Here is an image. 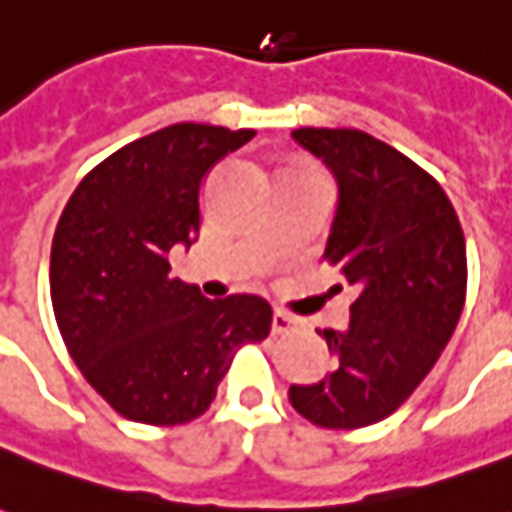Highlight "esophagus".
I'll return each mask as SVG.
<instances>
[{"mask_svg":"<svg viewBox=\"0 0 512 512\" xmlns=\"http://www.w3.org/2000/svg\"><path fill=\"white\" fill-rule=\"evenodd\" d=\"M293 329H296V321L290 318L288 312H282V310L274 312V318H271V332H274V334H290Z\"/></svg>","mask_w":512,"mask_h":512,"instance_id":"obj_1","label":"esophagus"}]
</instances>
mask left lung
Masks as SVG:
<instances>
[{
  "instance_id": "obj_1",
  "label": "left lung",
  "mask_w": 512,
  "mask_h": 512,
  "mask_svg": "<svg viewBox=\"0 0 512 512\" xmlns=\"http://www.w3.org/2000/svg\"><path fill=\"white\" fill-rule=\"evenodd\" d=\"M337 180L323 260L356 288L345 332L323 329L337 367L290 403L312 425L354 430L406 403L450 343L466 301V241L436 178L356 128H296Z\"/></svg>"
}]
</instances>
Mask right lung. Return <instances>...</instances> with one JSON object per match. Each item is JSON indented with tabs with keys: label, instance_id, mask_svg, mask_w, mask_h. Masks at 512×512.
I'll return each mask as SVG.
<instances>
[{
	"label": "right lung",
	"instance_id": "add662e5",
	"mask_svg": "<svg viewBox=\"0 0 512 512\" xmlns=\"http://www.w3.org/2000/svg\"><path fill=\"white\" fill-rule=\"evenodd\" d=\"M252 128L175 123L90 169L51 244V304L68 354L117 414L172 428L208 411L235 348L271 332V304L205 299L169 277V249L200 233L208 169Z\"/></svg>",
	"mask_w": 512,
	"mask_h": 512
}]
</instances>
